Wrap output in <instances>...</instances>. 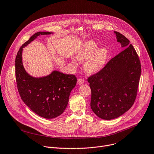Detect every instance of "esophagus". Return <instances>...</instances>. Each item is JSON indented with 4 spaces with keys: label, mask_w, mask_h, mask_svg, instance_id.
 Segmentation results:
<instances>
[{
    "label": "esophagus",
    "mask_w": 154,
    "mask_h": 154,
    "mask_svg": "<svg viewBox=\"0 0 154 154\" xmlns=\"http://www.w3.org/2000/svg\"><path fill=\"white\" fill-rule=\"evenodd\" d=\"M84 82H85V81H84V80H83L82 78H79V79H78V80H77V83H78V84H79V85L83 84Z\"/></svg>",
    "instance_id": "esophagus-1"
}]
</instances>
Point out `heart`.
<instances>
[{"label":"heart","mask_w":154,"mask_h":154,"mask_svg":"<svg viewBox=\"0 0 154 154\" xmlns=\"http://www.w3.org/2000/svg\"><path fill=\"white\" fill-rule=\"evenodd\" d=\"M109 51L105 48L98 49V45L94 41L85 42L77 53V58L72 59V63L77 66L79 61L85 64V70L88 74H94L103 68L108 60Z\"/></svg>","instance_id":"b5f03b06"}]
</instances>
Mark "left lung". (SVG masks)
I'll return each mask as SVG.
<instances>
[{
	"instance_id": "obj_1",
	"label": "left lung",
	"mask_w": 154,
	"mask_h": 154,
	"mask_svg": "<svg viewBox=\"0 0 154 154\" xmlns=\"http://www.w3.org/2000/svg\"><path fill=\"white\" fill-rule=\"evenodd\" d=\"M114 33L125 49L88 78L91 89V108L99 118L108 120L121 116L132 107L141 72L134 46L123 34Z\"/></svg>"
}]
</instances>
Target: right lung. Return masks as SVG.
I'll return each mask as SVG.
<instances>
[{
	"label": "right lung",
	"mask_w": 154,
	"mask_h": 154,
	"mask_svg": "<svg viewBox=\"0 0 154 154\" xmlns=\"http://www.w3.org/2000/svg\"><path fill=\"white\" fill-rule=\"evenodd\" d=\"M49 32H37L24 43L18 51L15 60L17 87L23 101L29 109L45 119H54L65 110L77 78L72 74H65L57 71L50 75L35 78L25 70L22 60L23 48L37 36L50 34Z\"/></svg>",
	"instance_id": "right-lung-1"
}]
</instances>
